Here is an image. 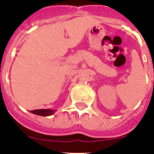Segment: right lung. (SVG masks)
Here are the masks:
<instances>
[{
    "mask_svg": "<svg viewBox=\"0 0 154 154\" xmlns=\"http://www.w3.org/2000/svg\"><path fill=\"white\" fill-rule=\"evenodd\" d=\"M32 113L36 115H39V116H43V117H47V116H51L54 113L56 110H51V109H36V110L30 111Z\"/></svg>",
    "mask_w": 154,
    "mask_h": 154,
    "instance_id": "add662e5",
    "label": "right lung"
}]
</instances>
